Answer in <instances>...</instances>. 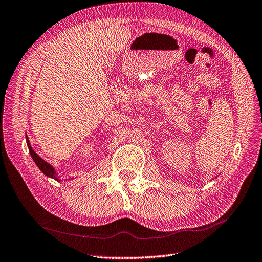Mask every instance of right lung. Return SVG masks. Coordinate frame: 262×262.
I'll return each mask as SVG.
<instances>
[{
  "instance_id": "obj_1",
  "label": "right lung",
  "mask_w": 262,
  "mask_h": 262,
  "mask_svg": "<svg viewBox=\"0 0 262 262\" xmlns=\"http://www.w3.org/2000/svg\"><path fill=\"white\" fill-rule=\"evenodd\" d=\"M27 141H28V146H29L30 155H31L32 158H33V160H34V162H35V164L37 165V167H39V169H40L46 176H48V177H50V178H53V179L57 180V177H56V174H55V171H54L52 165L49 164L47 161H44L42 158H40L39 156H37L36 153L33 151V149H32V146H31V144H30L28 139H27Z\"/></svg>"
}]
</instances>
